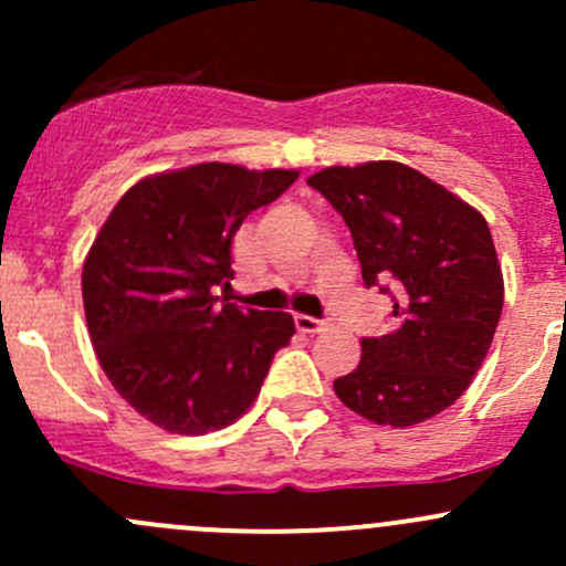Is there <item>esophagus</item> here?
Here are the masks:
<instances>
[{
  "mask_svg": "<svg viewBox=\"0 0 566 566\" xmlns=\"http://www.w3.org/2000/svg\"><path fill=\"white\" fill-rule=\"evenodd\" d=\"M295 328L306 331V334H319V331L328 328V323H325V319L310 317V315H295Z\"/></svg>",
  "mask_w": 566,
  "mask_h": 566,
  "instance_id": "1",
  "label": "esophagus"
}]
</instances>
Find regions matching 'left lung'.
<instances>
[{"instance_id": "obj_1", "label": "left lung", "mask_w": 566, "mask_h": 566, "mask_svg": "<svg viewBox=\"0 0 566 566\" xmlns=\"http://www.w3.org/2000/svg\"><path fill=\"white\" fill-rule=\"evenodd\" d=\"M306 182L345 219L364 284L394 301L391 334L361 339V361L334 380L336 397L375 424L432 419L479 373L504 306L488 221L397 161L328 167Z\"/></svg>"}]
</instances>
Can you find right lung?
<instances>
[{"label":"right lung","mask_w":566,"mask_h":566,"mask_svg":"<svg viewBox=\"0 0 566 566\" xmlns=\"http://www.w3.org/2000/svg\"><path fill=\"white\" fill-rule=\"evenodd\" d=\"M295 177L219 161L153 175L101 227L82 273L90 339L119 397L161 430L205 436L241 419L293 339V315L241 310L213 290L235 276L243 219Z\"/></svg>","instance_id":"1"}]
</instances>
